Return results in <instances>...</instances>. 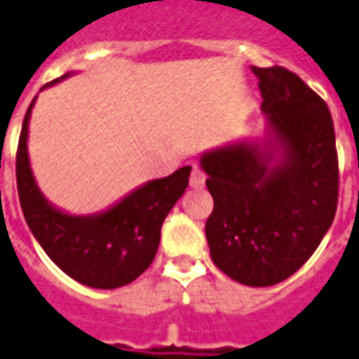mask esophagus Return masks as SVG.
I'll use <instances>...</instances> for the list:
<instances>
[{
  "label": "esophagus",
  "mask_w": 359,
  "mask_h": 359,
  "mask_svg": "<svg viewBox=\"0 0 359 359\" xmlns=\"http://www.w3.org/2000/svg\"><path fill=\"white\" fill-rule=\"evenodd\" d=\"M204 184H206V175L202 172L200 169H192V172H190V187L192 189H204Z\"/></svg>",
  "instance_id": "34e87169"
}]
</instances>
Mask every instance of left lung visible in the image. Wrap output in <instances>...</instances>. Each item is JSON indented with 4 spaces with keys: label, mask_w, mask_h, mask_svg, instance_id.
Returning <instances> with one entry per match:
<instances>
[{
    "label": "left lung",
    "mask_w": 359,
    "mask_h": 359,
    "mask_svg": "<svg viewBox=\"0 0 359 359\" xmlns=\"http://www.w3.org/2000/svg\"><path fill=\"white\" fill-rule=\"evenodd\" d=\"M251 72L263 96V137L200 155L214 198L206 240L212 262L230 279L271 287L299 271L330 228L338 157L323 97L287 68Z\"/></svg>",
    "instance_id": "left-lung-1"
}]
</instances>
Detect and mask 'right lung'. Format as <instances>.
Masks as SVG:
<instances>
[{
    "label": "right lung",
    "instance_id": "right-lung-1",
    "mask_svg": "<svg viewBox=\"0 0 359 359\" xmlns=\"http://www.w3.org/2000/svg\"><path fill=\"white\" fill-rule=\"evenodd\" d=\"M72 74L67 72L41 90ZM35 100L27 109L17 147V190L29 230L46 255L74 281L92 289L129 285L155 259L161 226L189 187L192 167L143 182L106 210L70 214L46 200L31 169L27 139Z\"/></svg>",
    "mask_w": 359,
    "mask_h": 359
}]
</instances>
